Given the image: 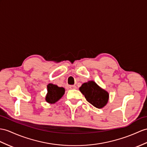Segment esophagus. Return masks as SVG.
Masks as SVG:
<instances>
[{
    "mask_svg": "<svg viewBox=\"0 0 147 147\" xmlns=\"http://www.w3.org/2000/svg\"><path fill=\"white\" fill-rule=\"evenodd\" d=\"M70 88L71 89V90H73V89H77V87L76 85H70Z\"/></svg>",
    "mask_w": 147,
    "mask_h": 147,
    "instance_id": "1",
    "label": "esophagus"
}]
</instances>
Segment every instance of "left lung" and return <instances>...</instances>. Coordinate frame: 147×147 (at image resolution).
<instances>
[{"mask_svg": "<svg viewBox=\"0 0 147 147\" xmlns=\"http://www.w3.org/2000/svg\"><path fill=\"white\" fill-rule=\"evenodd\" d=\"M79 90L86 100L97 109H102L108 103L109 92L101 88L94 81L90 80L82 85Z\"/></svg>", "mask_w": 147, "mask_h": 147, "instance_id": "obj_1", "label": "left lung"}]
</instances>
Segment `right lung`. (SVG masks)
<instances>
[{"instance_id": "1", "label": "right lung", "mask_w": 147, "mask_h": 147, "mask_svg": "<svg viewBox=\"0 0 147 147\" xmlns=\"http://www.w3.org/2000/svg\"><path fill=\"white\" fill-rule=\"evenodd\" d=\"M65 88L58 87L57 85L49 84L47 85V94L45 96L46 102L53 104L61 98L65 94Z\"/></svg>"}]
</instances>
